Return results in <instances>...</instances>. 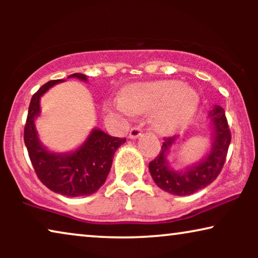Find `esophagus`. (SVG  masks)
I'll use <instances>...</instances> for the list:
<instances>
[{
	"mask_svg": "<svg viewBox=\"0 0 258 258\" xmlns=\"http://www.w3.org/2000/svg\"><path fill=\"white\" fill-rule=\"evenodd\" d=\"M141 135H142V129H141V126H134V128L130 129L129 139L135 140V139H137V137H140Z\"/></svg>",
	"mask_w": 258,
	"mask_h": 258,
	"instance_id": "34e87169",
	"label": "esophagus"
}]
</instances>
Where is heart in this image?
I'll list each match as a JSON object with an SVG mask.
<instances>
[{
  "instance_id": "1",
  "label": "heart",
  "mask_w": 258,
  "mask_h": 258,
  "mask_svg": "<svg viewBox=\"0 0 258 258\" xmlns=\"http://www.w3.org/2000/svg\"><path fill=\"white\" fill-rule=\"evenodd\" d=\"M199 103L194 88L181 81L168 80L136 83L126 90L124 103L118 102L122 112L153 111V124L157 132L170 134L191 117Z\"/></svg>"
}]
</instances>
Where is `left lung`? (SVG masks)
I'll list each match as a JSON object with an SVG mask.
<instances>
[{"mask_svg":"<svg viewBox=\"0 0 258 258\" xmlns=\"http://www.w3.org/2000/svg\"><path fill=\"white\" fill-rule=\"evenodd\" d=\"M208 126L211 129V148L200 162L183 169H172L168 155L172 146L177 143L178 136L164 139L157 157L149 163V171L158 188L171 195L186 196L206 188L215 181L223 168L231 141L230 130L224 109L214 105L207 114Z\"/></svg>","mask_w":258,"mask_h":258,"instance_id":"1","label":"left lung"}]
</instances>
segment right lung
<instances>
[{"instance_id": "add662e5", "label": "right lung", "mask_w": 258, "mask_h": 258, "mask_svg": "<svg viewBox=\"0 0 258 258\" xmlns=\"http://www.w3.org/2000/svg\"><path fill=\"white\" fill-rule=\"evenodd\" d=\"M70 77L88 81L84 74L76 73L68 79ZM61 82L63 80L49 81L33 95L24 126V143L37 177L48 189L68 197L88 196L104 184L115 151L125 139L109 136L101 129L94 128L76 150L55 153L47 149L40 141L35 121L41 114V97Z\"/></svg>"}]
</instances>
